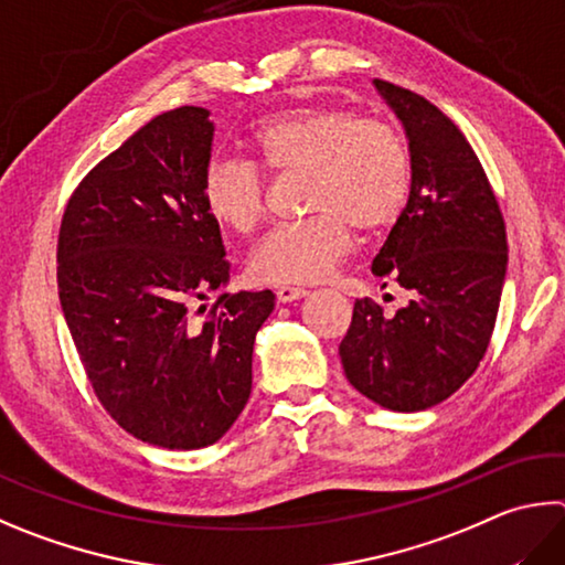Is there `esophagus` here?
<instances>
[{
    "mask_svg": "<svg viewBox=\"0 0 565 565\" xmlns=\"http://www.w3.org/2000/svg\"><path fill=\"white\" fill-rule=\"evenodd\" d=\"M306 294H309L306 289H294V286H279V289H276V301H279V303H291V301L303 299Z\"/></svg>",
    "mask_w": 565,
    "mask_h": 565,
    "instance_id": "34e87169",
    "label": "esophagus"
}]
</instances>
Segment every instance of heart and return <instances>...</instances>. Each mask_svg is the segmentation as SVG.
Instances as JSON below:
<instances>
[{
  "label": "heart",
  "mask_w": 565,
  "mask_h": 565,
  "mask_svg": "<svg viewBox=\"0 0 565 565\" xmlns=\"http://www.w3.org/2000/svg\"><path fill=\"white\" fill-rule=\"evenodd\" d=\"M249 152L269 175H309L306 210L313 214L301 224H281L256 244L249 274L262 284L326 279L351 252L353 230L363 237L387 232L413 190V162L399 132L343 106L279 113L252 132ZM200 200L204 214L237 237L259 227L266 212L262 175L237 162L204 170Z\"/></svg>",
  "instance_id": "b5f03b06"
}]
</instances>
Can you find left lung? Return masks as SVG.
<instances>
[{"instance_id": "left-lung-1", "label": "left lung", "mask_w": 565, "mask_h": 565, "mask_svg": "<svg viewBox=\"0 0 565 565\" xmlns=\"http://www.w3.org/2000/svg\"><path fill=\"white\" fill-rule=\"evenodd\" d=\"M373 84L403 122L413 162L409 200L373 274L383 289H405L407 303L387 316L358 299L338 353L358 393L395 413H419L457 393L487 353L507 276V227L455 122L413 90Z\"/></svg>"}]
</instances>
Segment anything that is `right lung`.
Returning a JSON list of instances; mask_svg holds the SVG:
<instances>
[{
    "instance_id": "right-lung-1",
    "label": "right lung",
    "mask_w": 565,
    "mask_h": 565,
    "mask_svg": "<svg viewBox=\"0 0 565 565\" xmlns=\"http://www.w3.org/2000/svg\"><path fill=\"white\" fill-rule=\"evenodd\" d=\"M207 108L146 122L81 180L61 220L58 299L100 405L142 443L214 445L252 393V351L271 291L230 284L220 227L202 210Z\"/></svg>"
}]
</instances>
